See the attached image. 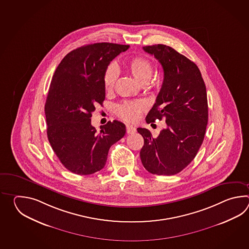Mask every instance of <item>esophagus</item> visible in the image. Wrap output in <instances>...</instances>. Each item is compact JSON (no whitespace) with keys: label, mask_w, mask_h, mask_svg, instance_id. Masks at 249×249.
Instances as JSON below:
<instances>
[{"label":"esophagus","mask_w":249,"mask_h":249,"mask_svg":"<svg viewBox=\"0 0 249 249\" xmlns=\"http://www.w3.org/2000/svg\"><path fill=\"white\" fill-rule=\"evenodd\" d=\"M126 132L128 134H132V133H134V132H136V129L134 128V127L132 126V125H126Z\"/></svg>","instance_id":"1"}]
</instances>
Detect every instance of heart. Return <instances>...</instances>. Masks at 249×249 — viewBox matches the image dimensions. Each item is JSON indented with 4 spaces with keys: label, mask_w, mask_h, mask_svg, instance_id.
Masks as SVG:
<instances>
[{
    "label": "heart",
    "mask_w": 249,
    "mask_h": 249,
    "mask_svg": "<svg viewBox=\"0 0 249 249\" xmlns=\"http://www.w3.org/2000/svg\"><path fill=\"white\" fill-rule=\"evenodd\" d=\"M127 72L136 80L140 85H148L153 74V66L148 58L137 56L130 58L124 63ZM117 73L115 67L108 66L103 74V85L106 90H111L114 87ZM144 106L142 102H124L117 107L118 117L127 122L136 121Z\"/></svg>",
    "instance_id": "obj_1"
}]
</instances>
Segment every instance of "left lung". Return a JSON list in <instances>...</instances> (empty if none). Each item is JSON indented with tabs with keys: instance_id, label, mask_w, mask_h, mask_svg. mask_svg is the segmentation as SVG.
<instances>
[{
	"instance_id": "obj_1",
	"label": "left lung",
	"mask_w": 249,
	"mask_h": 249,
	"mask_svg": "<svg viewBox=\"0 0 249 249\" xmlns=\"http://www.w3.org/2000/svg\"><path fill=\"white\" fill-rule=\"evenodd\" d=\"M143 50L164 70L163 85L146 122L164 119L166 127L157 138L148 129L138 128L144 139L140 156L150 174L175 175L191 164L204 141L208 121L206 85L196 64L175 49L155 44Z\"/></svg>"
}]
</instances>
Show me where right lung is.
Here are the masks:
<instances>
[{
	"mask_svg": "<svg viewBox=\"0 0 249 249\" xmlns=\"http://www.w3.org/2000/svg\"><path fill=\"white\" fill-rule=\"evenodd\" d=\"M129 47L98 42L77 48L64 57L53 74L44 107L48 140L61 164L74 174L101 171L110 147L125 134V125L117 120L97 131L90 117L105 100V70Z\"/></svg>",
	"mask_w": 249,
	"mask_h": 249,
	"instance_id": "add662e5",
	"label": "right lung"
}]
</instances>
